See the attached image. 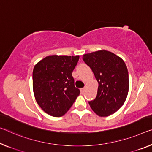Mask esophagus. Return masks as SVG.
<instances>
[{
  "instance_id": "1",
  "label": "esophagus",
  "mask_w": 152,
  "mask_h": 152,
  "mask_svg": "<svg viewBox=\"0 0 152 152\" xmlns=\"http://www.w3.org/2000/svg\"><path fill=\"white\" fill-rule=\"evenodd\" d=\"M80 91H81V94H83V93H84V91H85V89H84V88H81V89H80Z\"/></svg>"
}]
</instances>
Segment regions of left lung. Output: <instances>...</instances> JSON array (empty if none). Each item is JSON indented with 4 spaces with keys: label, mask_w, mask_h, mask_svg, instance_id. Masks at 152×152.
<instances>
[{
    "label": "left lung",
    "mask_w": 152,
    "mask_h": 152,
    "mask_svg": "<svg viewBox=\"0 0 152 152\" xmlns=\"http://www.w3.org/2000/svg\"><path fill=\"white\" fill-rule=\"evenodd\" d=\"M99 83L96 97L89 101L98 115L107 117L116 112L126 99L129 78L125 62L113 53L100 50L83 56Z\"/></svg>",
    "instance_id": "8db88e82"
}]
</instances>
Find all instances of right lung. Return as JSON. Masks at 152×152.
<instances>
[{"instance_id":"right-lung-1","label":"right lung","mask_w":152,"mask_h":152,"mask_svg":"<svg viewBox=\"0 0 152 152\" xmlns=\"http://www.w3.org/2000/svg\"><path fill=\"white\" fill-rule=\"evenodd\" d=\"M79 56H49L34 66L32 86L37 102L46 113L64 115L80 91L75 88L72 73Z\"/></svg>"}]
</instances>
